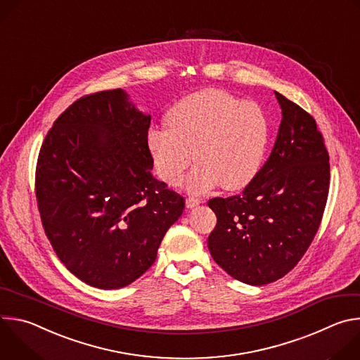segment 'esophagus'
Returning <instances> with one entry per match:
<instances>
[{
  "instance_id": "34e87169",
  "label": "esophagus",
  "mask_w": 360,
  "mask_h": 360,
  "mask_svg": "<svg viewBox=\"0 0 360 360\" xmlns=\"http://www.w3.org/2000/svg\"><path fill=\"white\" fill-rule=\"evenodd\" d=\"M185 203H186V208H195L200 203V199L195 198V196H189V198H186Z\"/></svg>"
}]
</instances>
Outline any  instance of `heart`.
I'll list each match as a JSON object with an SVG mask.
<instances>
[{
  "label": "heart",
  "instance_id": "obj_1",
  "mask_svg": "<svg viewBox=\"0 0 360 360\" xmlns=\"http://www.w3.org/2000/svg\"><path fill=\"white\" fill-rule=\"evenodd\" d=\"M168 128H150L146 145L158 176L178 186L185 179L191 193L222 185L226 191L246 188L261 172L271 128L264 110L221 89L191 94L168 111Z\"/></svg>",
  "mask_w": 360,
  "mask_h": 360
}]
</instances>
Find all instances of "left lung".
<instances>
[{
	"mask_svg": "<svg viewBox=\"0 0 360 360\" xmlns=\"http://www.w3.org/2000/svg\"><path fill=\"white\" fill-rule=\"evenodd\" d=\"M282 121L271 155L240 195L210 199L214 261L253 286L292 271L312 243L329 192V153L312 115L276 92Z\"/></svg>",
	"mask_w": 360,
	"mask_h": 360,
	"instance_id": "1",
	"label": "left lung"
}]
</instances>
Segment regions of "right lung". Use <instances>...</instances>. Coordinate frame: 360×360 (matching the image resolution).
I'll list each match as a JSON object with an SVG mask.
<instances>
[{
  "mask_svg": "<svg viewBox=\"0 0 360 360\" xmlns=\"http://www.w3.org/2000/svg\"><path fill=\"white\" fill-rule=\"evenodd\" d=\"M150 115L122 89L77 99L41 146L35 193L46 238L67 269L99 289L145 274L185 208L153 178Z\"/></svg>",
  "mask_w": 360,
  "mask_h": 360,
  "instance_id": "right-lung-1",
  "label": "right lung"
}]
</instances>
